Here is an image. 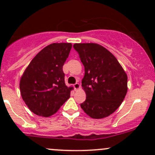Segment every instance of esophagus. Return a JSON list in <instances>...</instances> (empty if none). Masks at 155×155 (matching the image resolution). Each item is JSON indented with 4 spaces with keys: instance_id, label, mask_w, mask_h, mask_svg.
<instances>
[{
    "instance_id": "obj_1",
    "label": "esophagus",
    "mask_w": 155,
    "mask_h": 155,
    "mask_svg": "<svg viewBox=\"0 0 155 155\" xmlns=\"http://www.w3.org/2000/svg\"><path fill=\"white\" fill-rule=\"evenodd\" d=\"M73 87H74L75 91L79 90V89L80 88V84H79V83H76V84H74V85H73Z\"/></svg>"
}]
</instances>
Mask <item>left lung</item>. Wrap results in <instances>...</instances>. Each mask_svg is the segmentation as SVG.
Here are the masks:
<instances>
[{"label":"left lung","instance_id":"obj_1","mask_svg":"<svg viewBox=\"0 0 155 155\" xmlns=\"http://www.w3.org/2000/svg\"><path fill=\"white\" fill-rule=\"evenodd\" d=\"M85 67L82 86L86 100L80 104L94 119L106 118L121 106L127 91V76L116 58L97 43H76Z\"/></svg>","mask_w":155,"mask_h":155}]
</instances>
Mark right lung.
I'll return each instance as SVG.
<instances>
[{
    "mask_svg": "<svg viewBox=\"0 0 155 155\" xmlns=\"http://www.w3.org/2000/svg\"><path fill=\"white\" fill-rule=\"evenodd\" d=\"M71 48L68 43L46 46L32 59L21 76V97L36 115L51 116L70 98L73 87L65 84L63 65Z\"/></svg>",
    "mask_w": 155,
    "mask_h": 155,
    "instance_id": "add662e5",
    "label": "right lung"
}]
</instances>
